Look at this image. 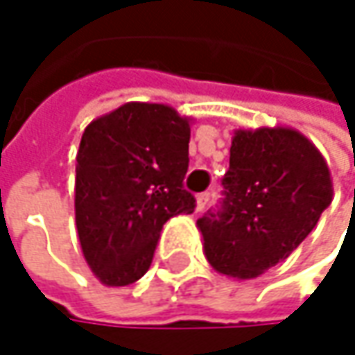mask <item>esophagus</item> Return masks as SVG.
I'll return each instance as SVG.
<instances>
[{
	"mask_svg": "<svg viewBox=\"0 0 355 355\" xmlns=\"http://www.w3.org/2000/svg\"><path fill=\"white\" fill-rule=\"evenodd\" d=\"M207 205H209V193H201V195H197V201H195L197 211H203Z\"/></svg>",
	"mask_w": 355,
	"mask_h": 355,
	"instance_id": "esophagus-1",
	"label": "esophagus"
}]
</instances>
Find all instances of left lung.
<instances>
[{
    "instance_id": "1",
    "label": "left lung",
    "mask_w": 355,
    "mask_h": 355,
    "mask_svg": "<svg viewBox=\"0 0 355 355\" xmlns=\"http://www.w3.org/2000/svg\"><path fill=\"white\" fill-rule=\"evenodd\" d=\"M218 214L197 220L209 265L252 279L288 259L333 199V180L317 146L292 127L236 129Z\"/></svg>"
}]
</instances>
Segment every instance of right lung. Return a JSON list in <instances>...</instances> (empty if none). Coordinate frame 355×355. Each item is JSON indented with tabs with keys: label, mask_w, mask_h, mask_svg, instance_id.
I'll use <instances>...</instances> for the list:
<instances>
[{
	"label": "right lung",
	"mask_w": 355,
	"mask_h": 355,
	"mask_svg": "<svg viewBox=\"0 0 355 355\" xmlns=\"http://www.w3.org/2000/svg\"><path fill=\"white\" fill-rule=\"evenodd\" d=\"M191 119L156 103H127L94 119L76 164V226L84 259L108 288L137 282L162 226L193 214L184 191Z\"/></svg>",
	"instance_id": "add662e5"
}]
</instances>
